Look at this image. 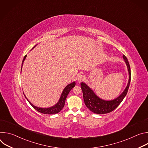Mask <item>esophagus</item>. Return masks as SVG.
<instances>
[{
	"instance_id": "obj_1",
	"label": "esophagus",
	"mask_w": 148,
	"mask_h": 148,
	"mask_svg": "<svg viewBox=\"0 0 148 148\" xmlns=\"http://www.w3.org/2000/svg\"><path fill=\"white\" fill-rule=\"evenodd\" d=\"M86 77L84 74H79L77 77V80L78 82H82L85 80Z\"/></svg>"
}]
</instances>
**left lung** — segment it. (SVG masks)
Returning <instances> with one entry per match:
<instances>
[{
  "label": "left lung",
  "instance_id": "8db88e82",
  "mask_svg": "<svg viewBox=\"0 0 148 148\" xmlns=\"http://www.w3.org/2000/svg\"><path fill=\"white\" fill-rule=\"evenodd\" d=\"M123 57L128 67L130 75L129 81L127 87H126L124 91L116 99L112 101H105L101 99L94 94L93 91L85 83H81L84 103H85L86 107L92 112L97 114H104L112 112L118 107V105L123 101V98L127 94L131 79V68L127 58L125 55L123 56Z\"/></svg>",
  "mask_w": 148,
  "mask_h": 148
}]
</instances>
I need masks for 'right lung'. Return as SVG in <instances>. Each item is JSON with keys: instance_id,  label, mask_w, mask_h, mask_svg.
<instances>
[{"instance_id": "1", "label": "right lung", "mask_w": 148, "mask_h": 148, "mask_svg": "<svg viewBox=\"0 0 148 148\" xmlns=\"http://www.w3.org/2000/svg\"><path fill=\"white\" fill-rule=\"evenodd\" d=\"M34 46V47H35ZM33 47V48H34ZM26 55L24 57V58L23 60V61H22V66H23V63L26 57ZM21 71H22V69H21ZM75 86V82H73L70 84H69V85H67L66 88L64 89V90H63L62 94H61V97H60V99H59V101L58 102V103L55 105L54 106L52 107H50V108H38V107H35L34 105H33L32 103H31L27 99V101H29V102L30 103V105H32V106L36 110H37L38 112H40V113H42V114H57L59 112H60V111L63 108V107H64V105H65V101H66V98L69 93V92L71 90V89H73V88H74ZM26 97V96H25Z\"/></svg>"}]
</instances>
